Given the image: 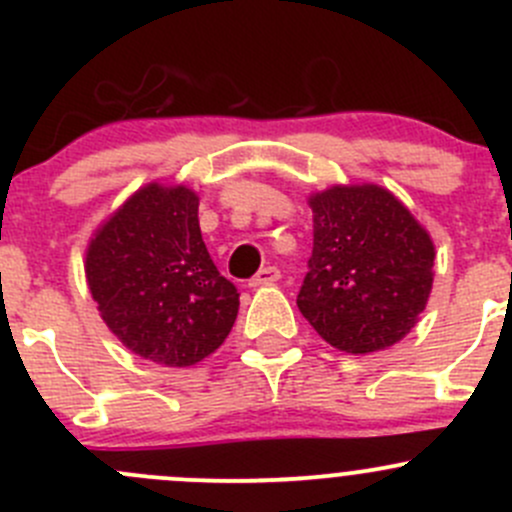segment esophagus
Wrapping results in <instances>:
<instances>
[{
  "instance_id": "1",
  "label": "esophagus",
  "mask_w": 512,
  "mask_h": 512,
  "mask_svg": "<svg viewBox=\"0 0 512 512\" xmlns=\"http://www.w3.org/2000/svg\"><path fill=\"white\" fill-rule=\"evenodd\" d=\"M282 277V272L277 270L275 265H267V267H262L260 272H257L255 277H252L250 280V287H262V285H275L277 280H280Z\"/></svg>"
}]
</instances>
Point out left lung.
<instances>
[{
    "instance_id": "1",
    "label": "left lung",
    "mask_w": 512,
    "mask_h": 512,
    "mask_svg": "<svg viewBox=\"0 0 512 512\" xmlns=\"http://www.w3.org/2000/svg\"><path fill=\"white\" fill-rule=\"evenodd\" d=\"M309 208L314 247L299 312L339 352L394 347L431 294V235L379 185H334L314 193Z\"/></svg>"
}]
</instances>
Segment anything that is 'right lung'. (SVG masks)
I'll list each match as a JSON object with an SVG mask.
<instances>
[{"instance_id": "1", "label": "right lung", "mask_w": 512, "mask_h": 512, "mask_svg": "<svg viewBox=\"0 0 512 512\" xmlns=\"http://www.w3.org/2000/svg\"><path fill=\"white\" fill-rule=\"evenodd\" d=\"M86 280L106 327L163 366H193L230 334L240 294L200 235L198 195L151 183L96 230Z\"/></svg>"}]
</instances>
